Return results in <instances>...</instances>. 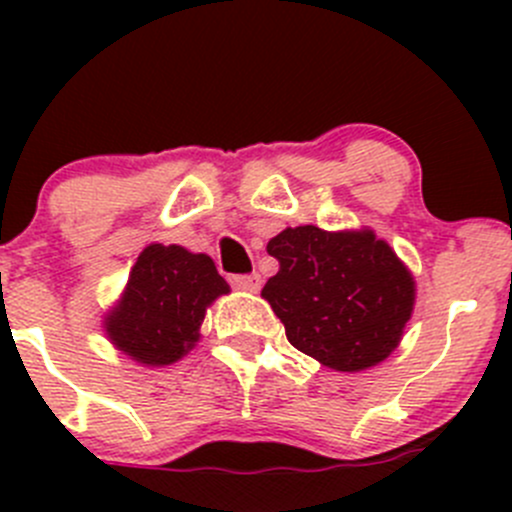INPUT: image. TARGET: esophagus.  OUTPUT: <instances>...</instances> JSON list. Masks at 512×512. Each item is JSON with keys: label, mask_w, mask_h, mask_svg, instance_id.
Listing matches in <instances>:
<instances>
[{"label": "esophagus", "mask_w": 512, "mask_h": 512, "mask_svg": "<svg viewBox=\"0 0 512 512\" xmlns=\"http://www.w3.org/2000/svg\"><path fill=\"white\" fill-rule=\"evenodd\" d=\"M230 282H232V287L242 289V292H257V289L262 287L260 275H235Z\"/></svg>", "instance_id": "34e87169"}]
</instances>
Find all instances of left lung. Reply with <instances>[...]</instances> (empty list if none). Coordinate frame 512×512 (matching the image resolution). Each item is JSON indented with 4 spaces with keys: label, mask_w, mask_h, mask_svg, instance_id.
<instances>
[{
    "label": "left lung",
    "mask_w": 512,
    "mask_h": 512,
    "mask_svg": "<svg viewBox=\"0 0 512 512\" xmlns=\"http://www.w3.org/2000/svg\"><path fill=\"white\" fill-rule=\"evenodd\" d=\"M280 272L262 297L285 324L289 344L334 371L371 369L404 337L416 280L374 230L287 227L267 242Z\"/></svg>",
    "instance_id": "left-lung-1"
}]
</instances>
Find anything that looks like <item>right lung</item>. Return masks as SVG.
Wrapping results in <instances>:
<instances>
[{"mask_svg":"<svg viewBox=\"0 0 512 512\" xmlns=\"http://www.w3.org/2000/svg\"><path fill=\"white\" fill-rule=\"evenodd\" d=\"M230 285L205 252L153 242L103 317L108 342L141 366H170L200 342V324Z\"/></svg>","mask_w":512,"mask_h":512,"instance_id":"obj_1","label":"right lung"}]
</instances>
